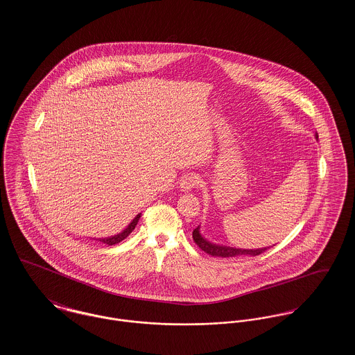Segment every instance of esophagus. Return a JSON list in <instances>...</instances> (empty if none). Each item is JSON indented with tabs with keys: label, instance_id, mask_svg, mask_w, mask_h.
<instances>
[{
	"label": "esophagus",
	"instance_id": "obj_1",
	"mask_svg": "<svg viewBox=\"0 0 355 355\" xmlns=\"http://www.w3.org/2000/svg\"><path fill=\"white\" fill-rule=\"evenodd\" d=\"M198 177L196 174H187L185 177H182L181 182H180V187L184 190V191H190L191 189H194L197 184H198Z\"/></svg>",
	"mask_w": 355,
	"mask_h": 355
}]
</instances>
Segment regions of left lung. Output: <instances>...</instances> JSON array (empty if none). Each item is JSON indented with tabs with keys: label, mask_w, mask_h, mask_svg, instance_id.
I'll list each match as a JSON object with an SVG mask.
<instances>
[{
	"label": "left lung",
	"mask_w": 355,
	"mask_h": 355,
	"mask_svg": "<svg viewBox=\"0 0 355 355\" xmlns=\"http://www.w3.org/2000/svg\"><path fill=\"white\" fill-rule=\"evenodd\" d=\"M315 138H318V135H315ZM193 239L194 242L200 246V249L205 253L210 254L213 257H238V255H259V254L266 252L269 248H262V249H236L230 246H223V245H216L205 239L201 233H200V226L193 230Z\"/></svg>",
	"instance_id": "1"
}]
</instances>
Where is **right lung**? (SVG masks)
I'll use <instances>...</instances> for the list:
<instances>
[{
	"instance_id": "obj_1",
	"label": "right lung",
	"mask_w": 355,
	"mask_h": 355,
	"mask_svg": "<svg viewBox=\"0 0 355 355\" xmlns=\"http://www.w3.org/2000/svg\"><path fill=\"white\" fill-rule=\"evenodd\" d=\"M141 218V213L139 214H137V217H135V220H132L130 223H129V226L123 230V232H121L117 236H107V238H98V241L102 242V243H106V245H117L121 241H123L126 236H129L133 230L135 229V226H137V223H138V220Z\"/></svg>"
}]
</instances>
